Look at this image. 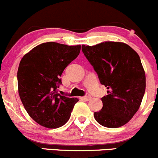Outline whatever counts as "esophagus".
Wrapping results in <instances>:
<instances>
[{"mask_svg": "<svg viewBox=\"0 0 158 158\" xmlns=\"http://www.w3.org/2000/svg\"><path fill=\"white\" fill-rule=\"evenodd\" d=\"M81 99H82V100H84V101H90V99H91V96H90V95H86V96H84V97H81Z\"/></svg>", "mask_w": 158, "mask_h": 158, "instance_id": "esophagus-1", "label": "esophagus"}]
</instances>
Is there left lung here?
<instances>
[{
	"instance_id": "1",
	"label": "left lung",
	"mask_w": 158,
	"mask_h": 158,
	"mask_svg": "<svg viewBox=\"0 0 158 158\" xmlns=\"http://www.w3.org/2000/svg\"><path fill=\"white\" fill-rule=\"evenodd\" d=\"M82 51L98 74L107 95L94 112L101 125L116 128L127 124L138 110L146 88V77L137 53L127 44L105 41L82 45Z\"/></svg>"
}]
</instances>
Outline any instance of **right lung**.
Returning a JSON list of instances; mask_svg holds the SVG:
<instances>
[{"label": "right lung", "instance_id": "1", "mask_svg": "<svg viewBox=\"0 0 158 158\" xmlns=\"http://www.w3.org/2000/svg\"><path fill=\"white\" fill-rule=\"evenodd\" d=\"M80 51L81 45L47 42L36 46L21 60L18 93L27 114L40 125L57 128L69 120L78 99L59 94L57 90L64 70Z\"/></svg>", "mask_w": 158, "mask_h": 158}]
</instances>
